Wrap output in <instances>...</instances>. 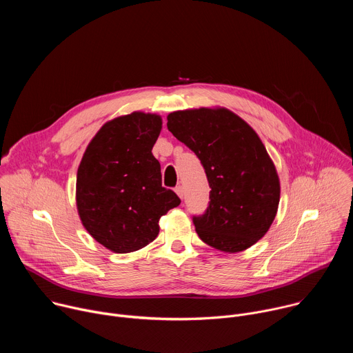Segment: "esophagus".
Listing matches in <instances>:
<instances>
[{"label": "esophagus", "instance_id": "34e87169", "mask_svg": "<svg viewBox=\"0 0 353 353\" xmlns=\"http://www.w3.org/2000/svg\"><path fill=\"white\" fill-rule=\"evenodd\" d=\"M174 191H176V194L183 199V194H184V191H183V187L181 185H177L176 188H174Z\"/></svg>", "mask_w": 353, "mask_h": 353}]
</instances>
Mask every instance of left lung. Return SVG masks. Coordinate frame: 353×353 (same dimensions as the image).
<instances>
[{
  "label": "left lung",
  "mask_w": 353,
  "mask_h": 353,
  "mask_svg": "<svg viewBox=\"0 0 353 353\" xmlns=\"http://www.w3.org/2000/svg\"><path fill=\"white\" fill-rule=\"evenodd\" d=\"M169 131L203 163L210 205L192 222L208 245L239 253L271 228L281 196L279 177L257 132L225 108H199L168 116Z\"/></svg>",
  "instance_id": "1"
}]
</instances>
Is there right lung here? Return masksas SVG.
Listing matches in <instances>:
<instances>
[{
	"label": "right lung",
	"instance_id": "right-lung-1",
	"mask_svg": "<svg viewBox=\"0 0 353 353\" xmlns=\"http://www.w3.org/2000/svg\"><path fill=\"white\" fill-rule=\"evenodd\" d=\"M162 130L159 114L116 117L89 142L77 173V208L83 228L106 248L124 254L159 234V219L180 205L162 187L152 148Z\"/></svg>",
	"mask_w": 353,
	"mask_h": 353
}]
</instances>
